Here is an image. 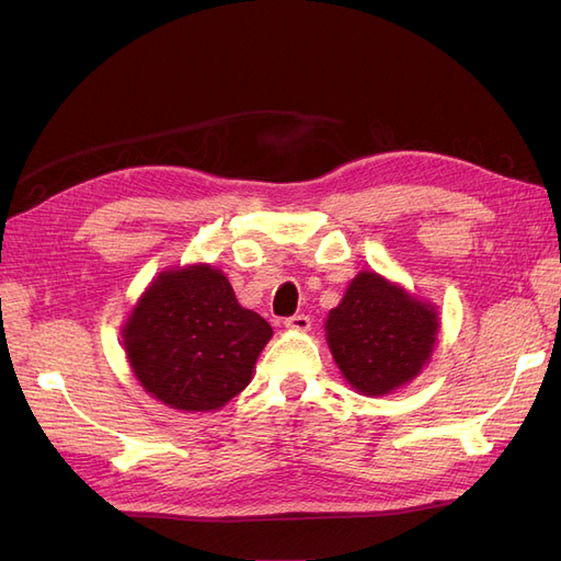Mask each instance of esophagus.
<instances>
[{
	"mask_svg": "<svg viewBox=\"0 0 561 561\" xmlns=\"http://www.w3.org/2000/svg\"><path fill=\"white\" fill-rule=\"evenodd\" d=\"M285 328L287 330H297V332H307L311 328V318L304 316V313L290 316V318H285Z\"/></svg>",
	"mask_w": 561,
	"mask_h": 561,
	"instance_id": "1",
	"label": "esophagus"
}]
</instances>
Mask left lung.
<instances>
[{
	"label": "left lung",
	"mask_w": 561,
	"mask_h": 561,
	"mask_svg": "<svg viewBox=\"0 0 561 561\" xmlns=\"http://www.w3.org/2000/svg\"><path fill=\"white\" fill-rule=\"evenodd\" d=\"M328 344L346 381L365 396H386L412 381L431 358L437 313L377 274H358L330 311Z\"/></svg>",
	"instance_id": "1"
}]
</instances>
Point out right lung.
<instances>
[{
	"label": "right lung",
	"mask_w": 561,
	"mask_h": 561,
	"mask_svg": "<svg viewBox=\"0 0 561 561\" xmlns=\"http://www.w3.org/2000/svg\"><path fill=\"white\" fill-rule=\"evenodd\" d=\"M271 325L243 309L222 271H163L124 328L128 363L145 390L184 412L217 410L252 379Z\"/></svg>",
	"instance_id": "add662e5"
}]
</instances>
